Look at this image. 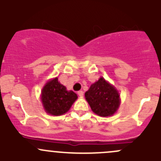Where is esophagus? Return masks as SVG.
<instances>
[{"instance_id":"esophagus-1","label":"esophagus","mask_w":161,"mask_h":161,"mask_svg":"<svg viewBox=\"0 0 161 161\" xmlns=\"http://www.w3.org/2000/svg\"><path fill=\"white\" fill-rule=\"evenodd\" d=\"M83 94H84V92L82 90H79V92H78V95H79V97H82V96H83Z\"/></svg>"}]
</instances>
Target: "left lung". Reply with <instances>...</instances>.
Returning <instances> with one entry per match:
<instances>
[{"label": "left lung", "mask_w": 161, "mask_h": 161, "mask_svg": "<svg viewBox=\"0 0 161 161\" xmlns=\"http://www.w3.org/2000/svg\"><path fill=\"white\" fill-rule=\"evenodd\" d=\"M85 97L92 111L101 117L113 115L120 105L118 91L102 77L91 85Z\"/></svg>", "instance_id": "obj_1"}]
</instances>
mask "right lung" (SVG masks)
<instances>
[{
    "instance_id": "1",
    "label": "right lung",
    "mask_w": 161,
    "mask_h": 161,
    "mask_svg": "<svg viewBox=\"0 0 161 161\" xmlns=\"http://www.w3.org/2000/svg\"><path fill=\"white\" fill-rule=\"evenodd\" d=\"M77 98L73 91H68L58 82V78L47 82L42 90L41 99L45 111L55 116L66 113Z\"/></svg>"
}]
</instances>
